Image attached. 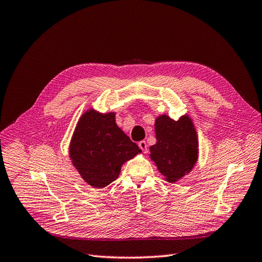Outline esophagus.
Returning a JSON list of instances; mask_svg holds the SVG:
<instances>
[{
    "instance_id": "34e87169",
    "label": "esophagus",
    "mask_w": 262,
    "mask_h": 262,
    "mask_svg": "<svg viewBox=\"0 0 262 262\" xmlns=\"http://www.w3.org/2000/svg\"><path fill=\"white\" fill-rule=\"evenodd\" d=\"M138 146H139V148L143 150V152H147V144H146V142L142 140V142L138 143Z\"/></svg>"
}]
</instances>
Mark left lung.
Masks as SVG:
<instances>
[{"label":"left lung","mask_w":262,"mask_h":262,"mask_svg":"<svg viewBox=\"0 0 262 262\" xmlns=\"http://www.w3.org/2000/svg\"><path fill=\"white\" fill-rule=\"evenodd\" d=\"M156 144L149 147V157L166 182L175 184L189 173L198 160V136L189 115L178 120L159 115L155 119Z\"/></svg>","instance_id":"obj_1"}]
</instances>
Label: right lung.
<instances>
[{
  "label": "right lung",
  "mask_w": 262,
  "mask_h": 262,
  "mask_svg": "<svg viewBox=\"0 0 262 262\" xmlns=\"http://www.w3.org/2000/svg\"><path fill=\"white\" fill-rule=\"evenodd\" d=\"M115 112L87 110L79 117L70 143L73 166L93 188H104L116 180L122 166L142 150L119 128Z\"/></svg>",
  "instance_id": "right-lung-1"
}]
</instances>
